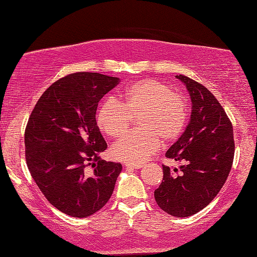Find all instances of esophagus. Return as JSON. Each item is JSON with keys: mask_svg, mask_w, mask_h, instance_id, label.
<instances>
[{"mask_svg": "<svg viewBox=\"0 0 257 257\" xmlns=\"http://www.w3.org/2000/svg\"><path fill=\"white\" fill-rule=\"evenodd\" d=\"M124 167L127 168H133V169H142L143 164H133V163H125Z\"/></svg>", "mask_w": 257, "mask_h": 257, "instance_id": "esophagus-1", "label": "esophagus"}]
</instances>
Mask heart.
<instances>
[{
  "label": "heart",
  "instance_id": "obj_1",
  "mask_svg": "<svg viewBox=\"0 0 257 257\" xmlns=\"http://www.w3.org/2000/svg\"><path fill=\"white\" fill-rule=\"evenodd\" d=\"M185 98L170 86L155 79H142L128 85L120 94V103L107 99L99 105L96 122L110 138L127 132L132 118L139 128L125 135L111 147L114 159L138 164L159 150L161 141L172 143L180 137L187 123Z\"/></svg>",
  "mask_w": 257,
  "mask_h": 257
}]
</instances>
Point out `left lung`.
Returning <instances> with one entry per match:
<instances>
[{
  "label": "left lung",
  "instance_id": "1",
  "mask_svg": "<svg viewBox=\"0 0 257 257\" xmlns=\"http://www.w3.org/2000/svg\"><path fill=\"white\" fill-rule=\"evenodd\" d=\"M191 101L189 123L165 156L184 163L176 173L163 165V180L154 191L158 205L168 214L187 217L203 210L222 188L234 154L232 124L206 87L186 76Z\"/></svg>",
  "mask_w": 257,
  "mask_h": 257
}]
</instances>
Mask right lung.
Instances as JSON below:
<instances>
[{
  "instance_id": "right-lung-1",
  "label": "right lung",
  "mask_w": 257,
  "mask_h": 257,
  "mask_svg": "<svg viewBox=\"0 0 257 257\" xmlns=\"http://www.w3.org/2000/svg\"><path fill=\"white\" fill-rule=\"evenodd\" d=\"M119 80L71 73L43 93L29 116L25 146L30 175L47 201L70 216L101 210L122 170L120 163L99 158L107 145L95 116L98 102Z\"/></svg>"
}]
</instances>
